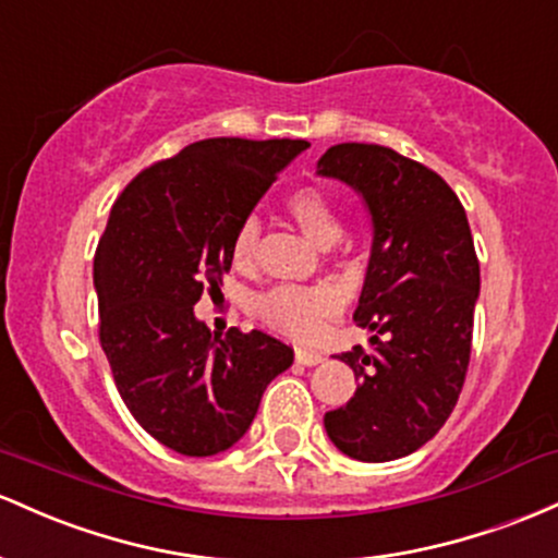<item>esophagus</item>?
<instances>
[{
	"instance_id": "esophagus-1",
	"label": "esophagus",
	"mask_w": 558,
	"mask_h": 558,
	"mask_svg": "<svg viewBox=\"0 0 558 558\" xmlns=\"http://www.w3.org/2000/svg\"><path fill=\"white\" fill-rule=\"evenodd\" d=\"M295 361L303 363V366H318L324 361V355L318 350H308V348H298L295 350Z\"/></svg>"
}]
</instances>
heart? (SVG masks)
I'll list each match as a JSON object with an SVG mask.
<instances>
[{
  "label": "heart",
  "mask_w": 558,
  "mask_h": 558,
  "mask_svg": "<svg viewBox=\"0 0 558 558\" xmlns=\"http://www.w3.org/2000/svg\"><path fill=\"white\" fill-rule=\"evenodd\" d=\"M287 210L298 227L316 245L329 247L340 240L342 218L331 197L318 186H300L287 197ZM260 240L258 218H245L231 242V258L236 266H250ZM263 322L279 335L292 340H308L322 329V324L340 308V292L331 284H277L255 300Z\"/></svg>",
  "instance_id": "obj_1"
}]
</instances>
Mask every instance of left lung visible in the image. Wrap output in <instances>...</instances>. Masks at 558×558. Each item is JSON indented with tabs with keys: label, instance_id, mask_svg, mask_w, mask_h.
I'll return each instance as SVG.
<instances>
[{
	"label": "left lung",
	"instance_id": "1",
	"mask_svg": "<svg viewBox=\"0 0 558 558\" xmlns=\"http://www.w3.org/2000/svg\"><path fill=\"white\" fill-rule=\"evenodd\" d=\"M318 177L353 186L374 227L353 313L374 348L340 355L359 387L324 427L355 461L403 459L446 424L472 355L480 260L464 205L435 171L379 144H335Z\"/></svg>",
	"mask_w": 558,
	"mask_h": 558
}]
</instances>
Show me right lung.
I'll return each instance as SVG.
<instances>
[{
  "label": "right lung",
  "instance_id": "add662e5",
  "mask_svg": "<svg viewBox=\"0 0 558 558\" xmlns=\"http://www.w3.org/2000/svg\"><path fill=\"white\" fill-rule=\"evenodd\" d=\"M303 140L218 136L144 168L112 205L94 255L99 345L131 416L184 456L250 429L292 348L266 331L218 337L195 316L231 268V242Z\"/></svg>",
  "mask_w": 558,
  "mask_h": 558
}]
</instances>
